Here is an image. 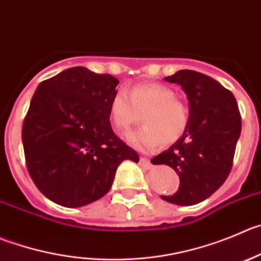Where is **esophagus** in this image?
<instances>
[{
  "label": "esophagus",
  "mask_w": 261,
  "mask_h": 261,
  "mask_svg": "<svg viewBox=\"0 0 261 261\" xmlns=\"http://www.w3.org/2000/svg\"><path fill=\"white\" fill-rule=\"evenodd\" d=\"M140 165L144 166L145 169H152V164H150V161L145 157H140Z\"/></svg>",
  "instance_id": "esophagus-1"
}]
</instances>
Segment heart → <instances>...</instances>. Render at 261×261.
Instances as JSON below:
<instances>
[{
	"label": "heart",
	"mask_w": 261,
	"mask_h": 261,
	"mask_svg": "<svg viewBox=\"0 0 261 261\" xmlns=\"http://www.w3.org/2000/svg\"><path fill=\"white\" fill-rule=\"evenodd\" d=\"M143 126L128 138L138 149L150 152L161 145L175 144L189 125L187 104L177 99L172 89L161 84H140L127 91L118 90L109 103V118L121 135H127L139 122Z\"/></svg>",
	"instance_id": "b5f03b06"
}]
</instances>
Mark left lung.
Wrapping results in <instances>:
<instances>
[{
    "label": "left lung",
    "instance_id": "left-lung-1",
    "mask_svg": "<svg viewBox=\"0 0 261 261\" xmlns=\"http://www.w3.org/2000/svg\"><path fill=\"white\" fill-rule=\"evenodd\" d=\"M165 80L180 85L187 94L189 125L180 140L150 162L167 165L179 175L176 193L162 199L192 206L208 198L229 175L241 135V113L234 95L203 73L181 69Z\"/></svg>",
    "mask_w": 261,
    "mask_h": 261
}]
</instances>
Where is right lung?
I'll list each match as a JSON object with an SVG mask.
<instances>
[{
	"label": "right lung",
	"mask_w": 261,
	"mask_h": 261,
	"mask_svg": "<svg viewBox=\"0 0 261 261\" xmlns=\"http://www.w3.org/2000/svg\"><path fill=\"white\" fill-rule=\"evenodd\" d=\"M118 80L73 67L45 80L21 128L25 164L38 191L64 207H81L109 192L117 167L139 162L113 133L109 103Z\"/></svg>",
	"instance_id": "add662e5"
}]
</instances>
